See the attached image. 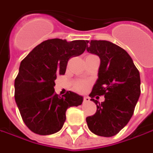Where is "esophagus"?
<instances>
[{"mask_svg": "<svg viewBox=\"0 0 153 153\" xmlns=\"http://www.w3.org/2000/svg\"><path fill=\"white\" fill-rule=\"evenodd\" d=\"M89 100H90L89 97H88V96H85V97H83V102H84V103L88 102Z\"/></svg>", "mask_w": 153, "mask_h": 153, "instance_id": "1", "label": "esophagus"}]
</instances>
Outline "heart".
<instances>
[{
	"label": "heart",
	"mask_w": 153,
	"mask_h": 153,
	"mask_svg": "<svg viewBox=\"0 0 153 153\" xmlns=\"http://www.w3.org/2000/svg\"><path fill=\"white\" fill-rule=\"evenodd\" d=\"M88 85H89L88 82L86 81H77L74 82L73 89L75 91L79 92V93H83L88 89Z\"/></svg>",
	"instance_id": "obj_1"
}]
</instances>
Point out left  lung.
Here are the masks:
<instances>
[{
	"label": "left lung",
	"mask_w": 153,
	"mask_h": 153,
	"mask_svg": "<svg viewBox=\"0 0 153 153\" xmlns=\"http://www.w3.org/2000/svg\"><path fill=\"white\" fill-rule=\"evenodd\" d=\"M87 51L100 59L99 78L89 96L97 111L86 118L90 131L111 137L127 125L140 94V77L131 57L119 46L107 41H91ZM96 95L105 96L102 104ZM97 98V97H96Z\"/></svg>",
	"instance_id": "left-lung-1"
}]
</instances>
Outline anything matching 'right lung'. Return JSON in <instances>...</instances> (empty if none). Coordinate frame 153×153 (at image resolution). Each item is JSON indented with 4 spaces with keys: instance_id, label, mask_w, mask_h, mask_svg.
<instances>
[{
    "instance_id": "right-lung-1",
    "label": "right lung",
    "mask_w": 153,
    "mask_h": 153,
    "mask_svg": "<svg viewBox=\"0 0 153 153\" xmlns=\"http://www.w3.org/2000/svg\"><path fill=\"white\" fill-rule=\"evenodd\" d=\"M88 42L49 39L37 45L21 61L14 82V97L24 123L32 132L47 135L61 129L65 111L82 103V97L54 91L58 75H65L69 59L81 55Z\"/></svg>"
}]
</instances>
